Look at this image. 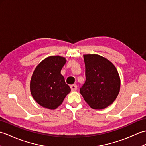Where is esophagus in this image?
<instances>
[{"label": "esophagus", "mask_w": 146, "mask_h": 146, "mask_svg": "<svg viewBox=\"0 0 146 146\" xmlns=\"http://www.w3.org/2000/svg\"><path fill=\"white\" fill-rule=\"evenodd\" d=\"M70 88L71 91H76L77 89V85H71L70 86Z\"/></svg>", "instance_id": "obj_1"}]
</instances>
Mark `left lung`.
<instances>
[{
    "label": "left lung",
    "instance_id": "obj_1",
    "mask_svg": "<svg viewBox=\"0 0 146 146\" xmlns=\"http://www.w3.org/2000/svg\"><path fill=\"white\" fill-rule=\"evenodd\" d=\"M86 81L80 88V94L94 109L109 106L119 95L120 79L112 63L98 54L83 55Z\"/></svg>",
    "mask_w": 146,
    "mask_h": 146
}]
</instances>
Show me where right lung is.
Wrapping results in <instances>:
<instances>
[{
	"label": "right lung",
	"instance_id": "obj_1",
	"mask_svg": "<svg viewBox=\"0 0 146 146\" xmlns=\"http://www.w3.org/2000/svg\"><path fill=\"white\" fill-rule=\"evenodd\" d=\"M66 59L60 56L45 58L35 68L30 82V90L41 106L54 110L63 103L71 91L61 74Z\"/></svg>",
	"mask_w": 146,
	"mask_h": 146
}]
</instances>
